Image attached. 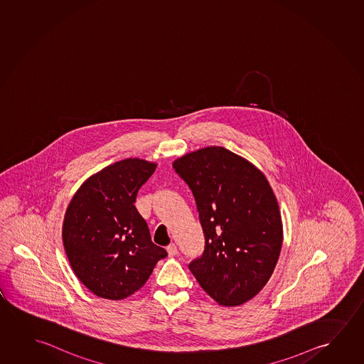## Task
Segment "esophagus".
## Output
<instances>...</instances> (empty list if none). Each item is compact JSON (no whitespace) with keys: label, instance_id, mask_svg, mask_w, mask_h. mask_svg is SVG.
Returning <instances> with one entry per match:
<instances>
[{"label":"esophagus","instance_id":"esophagus-1","mask_svg":"<svg viewBox=\"0 0 364 364\" xmlns=\"http://www.w3.org/2000/svg\"><path fill=\"white\" fill-rule=\"evenodd\" d=\"M166 251H168V255L170 257H173L176 253H178V247L175 243H170L168 247H166Z\"/></svg>","mask_w":364,"mask_h":364}]
</instances>
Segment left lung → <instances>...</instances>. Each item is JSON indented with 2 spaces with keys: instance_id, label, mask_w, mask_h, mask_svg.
Listing matches in <instances>:
<instances>
[{
  "instance_id": "left-lung-1",
  "label": "left lung",
  "mask_w": 364,
  "mask_h": 364,
  "mask_svg": "<svg viewBox=\"0 0 364 364\" xmlns=\"http://www.w3.org/2000/svg\"><path fill=\"white\" fill-rule=\"evenodd\" d=\"M191 188L205 238L189 263L209 296L238 306L256 296L274 272L282 247L280 209L266 176L246 159L210 146L173 164Z\"/></svg>"
}]
</instances>
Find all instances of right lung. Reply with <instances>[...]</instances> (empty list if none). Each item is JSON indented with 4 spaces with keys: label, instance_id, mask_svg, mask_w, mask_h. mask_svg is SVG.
Masks as SVG:
<instances>
[{
    "label": "right lung",
    "instance_id": "add662e5",
    "mask_svg": "<svg viewBox=\"0 0 364 364\" xmlns=\"http://www.w3.org/2000/svg\"><path fill=\"white\" fill-rule=\"evenodd\" d=\"M156 168L141 159L114 162L92 175L69 203L63 243L68 259L88 290L122 300L140 290L168 252L151 241L136 196Z\"/></svg>",
    "mask_w": 364,
    "mask_h": 364
}]
</instances>
